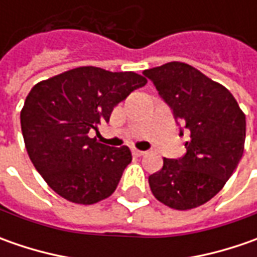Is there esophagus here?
Masks as SVG:
<instances>
[{"label":"esophagus","instance_id":"obj_1","mask_svg":"<svg viewBox=\"0 0 257 257\" xmlns=\"http://www.w3.org/2000/svg\"><path fill=\"white\" fill-rule=\"evenodd\" d=\"M132 153H133V156H143V154H146V152H142V150H137V149H132Z\"/></svg>","mask_w":257,"mask_h":257}]
</instances>
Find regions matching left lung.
I'll return each instance as SVG.
<instances>
[{
    "label": "left lung",
    "mask_w": 257,
    "mask_h": 257,
    "mask_svg": "<svg viewBox=\"0 0 257 257\" xmlns=\"http://www.w3.org/2000/svg\"><path fill=\"white\" fill-rule=\"evenodd\" d=\"M143 74L189 134L184 156L163 159V167L149 176L152 193L176 210L199 207L222 190L242 159L244 113L226 87L192 65L172 61Z\"/></svg>",
    "instance_id": "8db88e82"
}]
</instances>
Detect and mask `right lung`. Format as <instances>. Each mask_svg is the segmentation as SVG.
I'll use <instances>...</instances> for the list:
<instances>
[{
  "instance_id": "obj_1",
  "label": "right lung",
  "mask_w": 257,
  "mask_h": 257,
  "mask_svg": "<svg viewBox=\"0 0 257 257\" xmlns=\"http://www.w3.org/2000/svg\"><path fill=\"white\" fill-rule=\"evenodd\" d=\"M147 83L133 71L78 67L40 81L21 110L25 149L37 172L65 200L94 204L111 196L132 162L127 146L98 143L90 130Z\"/></svg>"
}]
</instances>
